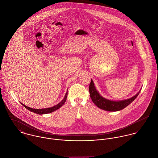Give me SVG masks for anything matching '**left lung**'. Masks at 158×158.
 Masks as SVG:
<instances>
[{
  "mask_svg": "<svg viewBox=\"0 0 158 158\" xmlns=\"http://www.w3.org/2000/svg\"><path fill=\"white\" fill-rule=\"evenodd\" d=\"M89 90L90 98L94 103L95 104V105L99 108L108 111H117L124 109L135 100L140 92L139 91L134 97L127 100L117 102L111 101L102 97L98 94V92L95 88L92 80H91L90 81Z\"/></svg>",
  "mask_w": 158,
  "mask_h": 158,
  "instance_id": "8db88e82",
  "label": "left lung"
}]
</instances>
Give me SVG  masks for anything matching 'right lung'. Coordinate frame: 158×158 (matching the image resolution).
Segmentation results:
<instances>
[{"label":"right lung","instance_id":"right-lung-1","mask_svg":"<svg viewBox=\"0 0 158 158\" xmlns=\"http://www.w3.org/2000/svg\"><path fill=\"white\" fill-rule=\"evenodd\" d=\"M67 97H68V92H66V95H65V97L64 98V99L60 102L58 104H57L56 105L53 106V107H51V108H44V109H33V108H29L24 105H23V103H21V105H23L25 108H27L28 110L33 112V113H36V114H48V113H52L55 111H56V110L59 109L60 108H61L64 104V103L66 102V99H67Z\"/></svg>","mask_w":158,"mask_h":158}]
</instances>
